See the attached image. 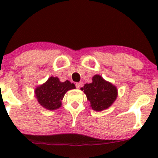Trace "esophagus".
<instances>
[{
	"mask_svg": "<svg viewBox=\"0 0 158 158\" xmlns=\"http://www.w3.org/2000/svg\"><path fill=\"white\" fill-rule=\"evenodd\" d=\"M81 86H82V82H77V83H76V87H77V88H80Z\"/></svg>",
	"mask_w": 158,
	"mask_h": 158,
	"instance_id": "1",
	"label": "esophagus"
}]
</instances>
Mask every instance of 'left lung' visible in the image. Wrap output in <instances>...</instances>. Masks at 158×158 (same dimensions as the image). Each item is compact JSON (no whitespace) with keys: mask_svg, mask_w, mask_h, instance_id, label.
I'll return each instance as SVG.
<instances>
[{"mask_svg":"<svg viewBox=\"0 0 158 158\" xmlns=\"http://www.w3.org/2000/svg\"><path fill=\"white\" fill-rule=\"evenodd\" d=\"M92 81L91 83L85 84L81 88L86 94L91 108L97 111L109 108L117 99V88L104 80L99 75L94 76Z\"/></svg>","mask_w":158,"mask_h":158,"instance_id":"8db88e82","label":"left lung"}]
</instances>
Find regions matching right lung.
Listing matches in <instances>:
<instances>
[{
  "instance_id": "add662e5",
  "label": "right lung",
  "mask_w": 158,
  "mask_h": 158,
  "mask_svg": "<svg viewBox=\"0 0 158 158\" xmlns=\"http://www.w3.org/2000/svg\"><path fill=\"white\" fill-rule=\"evenodd\" d=\"M73 83L66 80L61 82L57 77H51L44 85L38 87L35 94L39 104L48 110H55L61 106V100L65 93L74 89Z\"/></svg>"
}]
</instances>
